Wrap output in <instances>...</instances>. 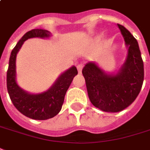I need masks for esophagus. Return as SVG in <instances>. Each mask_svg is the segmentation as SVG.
I'll return each instance as SVG.
<instances>
[{
	"label": "esophagus",
	"instance_id": "34e87169",
	"mask_svg": "<svg viewBox=\"0 0 150 150\" xmlns=\"http://www.w3.org/2000/svg\"><path fill=\"white\" fill-rule=\"evenodd\" d=\"M83 67H84V66H83L82 64H79L78 66H76V68H77V70H78V73H79V74H81V73Z\"/></svg>",
	"mask_w": 150,
	"mask_h": 150
}]
</instances>
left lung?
Returning <instances> with one entry per match:
<instances>
[{
	"label": "left lung",
	"mask_w": 150,
	"mask_h": 150,
	"mask_svg": "<svg viewBox=\"0 0 150 150\" xmlns=\"http://www.w3.org/2000/svg\"><path fill=\"white\" fill-rule=\"evenodd\" d=\"M128 48L127 60L116 74H108L94 62L82 69L91 103L101 111L119 112L127 108L139 94L144 81V65L138 41L118 23Z\"/></svg>",
	"instance_id": "left-lung-1"
}]
</instances>
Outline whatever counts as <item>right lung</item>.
<instances>
[{"label": "right lung", "instance_id": "1", "mask_svg": "<svg viewBox=\"0 0 150 150\" xmlns=\"http://www.w3.org/2000/svg\"><path fill=\"white\" fill-rule=\"evenodd\" d=\"M50 33L43 29L28 31L12 50L7 71V89L13 105L20 113L35 120H46L57 115L62 109L65 96L77 69L72 66L61 74L50 88L39 94H31L23 90L16 81V59L24 42L31 38H48Z\"/></svg>", "mask_w": 150, "mask_h": 150}]
</instances>
